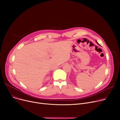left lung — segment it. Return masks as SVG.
I'll use <instances>...</instances> for the list:
<instances>
[{"mask_svg": "<svg viewBox=\"0 0 120 120\" xmlns=\"http://www.w3.org/2000/svg\"><path fill=\"white\" fill-rule=\"evenodd\" d=\"M96 41V42H97V44H98V42H97V41Z\"/></svg>", "mask_w": 120, "mask_h": 120, "instance_id": "left-lung-1", "label": "left lung"}]
</instances>
